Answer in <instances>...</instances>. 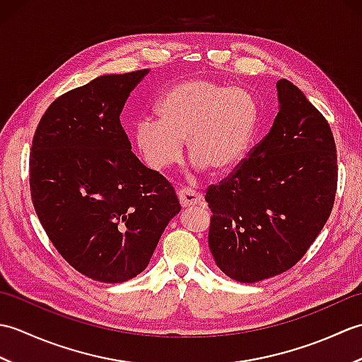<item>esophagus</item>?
I'll return each instance as SVG.
<instances>
[{
  "label": "esophagus",
  "mask_w": 362,
  "mask_h": 362,
  "mask_svg": "<svg viewBox=\"0 0 362 362\" xmlns=\"http://www.w3.org/2000/svg\"><path fill=\"white\" fill-rule=\"evenodd\" d=\"M177 196H179V201L182 206H194L202 202V194L197 193V191L191 188H182L177 191Z\"/></svg>",
  "instance_id": "obj_1"
}]
</instances>
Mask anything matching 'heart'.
Segmentation results:
<instances>
[{
	"label": "heart",
	"mask_w": 362,
	"mask_h": 362,
	"mask_svg": "<svg viewBox=\"0 0 362 362\" xmlns=\"http://www.w3.org/2000/svg\"><path fill=\"white\" fill-rule=\"evenodd\" d=\"M157 117L138 119L136 151L161 171L180 158L183 140L196 171L227 173L244 160L258 124V104L249 90L211 79L191 78L169 88Z\"/></svg>",
	"instance_id": "obj_1"
}]
</instances>
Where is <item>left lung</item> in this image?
<instances>
[{
	"mask_svg": "<svg viewBox=\"0 0 362 362\" xmlns=\"http://www.w3.org/2000/svg\"><path fill=\"white\" fill-rule=\"evenodd\" d=\"M280 110L263 141L206 189L209 245L230 279L257 283L286 272L332 213L337 156L332 129L294 83L276 82Z\"/></svg>",
	"mask_w": 362,
	"mask_h": 362,
	"instance_id": "8db88e82",
	"label": "left lung"
}]
</instances>
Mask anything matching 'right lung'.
I'll return each instance as SVG.
<instances>
[{"instance_id": "obj_1", "label": "right lung", "mask_w": 362, "mask_h": 362, "mask_svg": "<svg viewBox=\"0 0 362 362\" xmlns=\"http://www.w3.org/2000/svg\"><path fill=\"white\" fill-rule=\"evenodd\" d=\"M148 73L99 76L57 98L30 148V196L46 235L76 271L103 283L143 272L180 211L171 183L136 158L119 121Z\"/></svg>"}]
</instances>
